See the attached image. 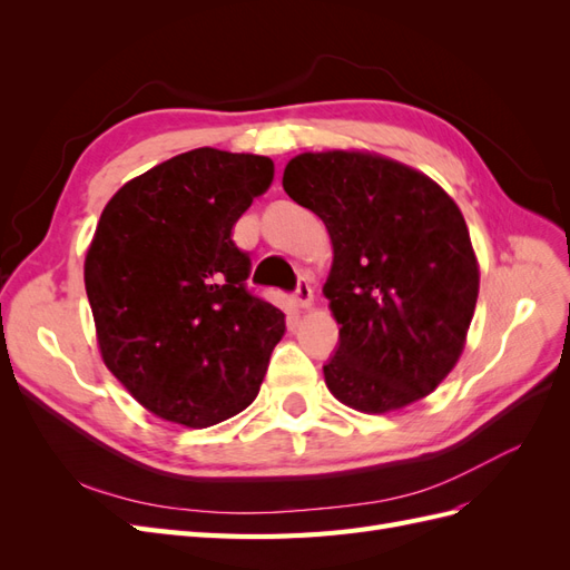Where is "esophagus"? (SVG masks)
Returning <instances> with one entry per match:
<instances>
[{
	"label": "esophagus",
	"instance_id": "34e87169",
	"mask_svg": "<svg viewBox=\"0 0 570 570\" xmlns=\"http://www.w3.org/2000/svg\"><path fill=\"white\" fill-rule=\"evenodd\" d=\"M292 299H295V304H297L299 308H308V306H312L314 292H312V285H308V281L304 278V275L297 281V289H295V295H292Z\"/></svg>",
	"mask_w": 570,
	"mask_h": 570
}]
</instances>
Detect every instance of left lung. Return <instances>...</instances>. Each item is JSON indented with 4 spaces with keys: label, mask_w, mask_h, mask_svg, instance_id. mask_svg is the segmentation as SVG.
<instances>
[{
    "label": "left lung",
    "mask_w": 570,
    "mask_h": 570,
    "mask_svg": "<svg viewBox=\"0 0 570 570\" xmlns=\"http://www.w3.org/2000/svg\"><path fill=\"white\" fill-rule=\"evenodd\" d=\"M285 193L333 239L323 287L340 323L325 385L366 413L433 392L456 364L478 299V262L459 206L404 164L361 151L299 154Z\"/></svg>",
    "instance_id": "8db88e82"
}]
</instances>
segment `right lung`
Segmentation results:
<instances>
[{"label": "right lung", "instance_id": "obj_1", "mask_svg": "<svg viewBox=\"0 0 570 570\" xmlns=\"http://www.w3.org/2000/svg\"><path fill=\"white\" fill-rule=\"evenodd\" d=\"M273 161L202 147L126 183L101 212L85 289L105 364L157 416L204 428L247 409L285 314L247 287L235 220Z\"/></svg>", "mask_w": 570, "mask_h": 570}]
</instances>
